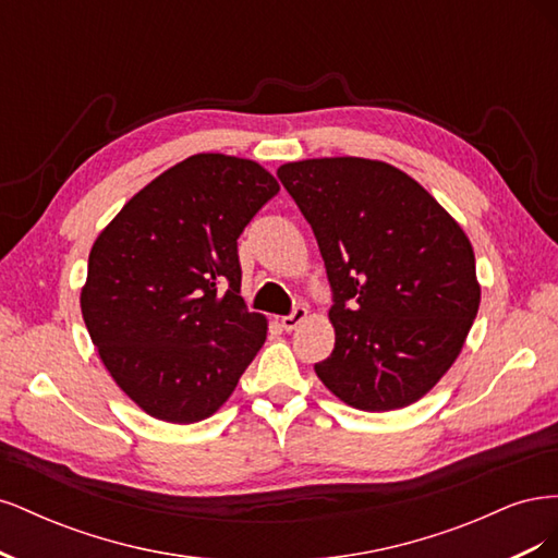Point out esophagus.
<instances>
[{
    "instance_id": "obj_1",
    "label": "esophagus",
    "mask_w": 558,
    "mask_h": 558,
    "mask_svg": "<svg viewBox=\"0 0 558 558\" xmlns=\"http://www.w3.org/2000/svg\"><path fill=\"white\" fill-rule=\"evenodd\" d=\"M307 307H295L289 316H281V328L283 330H295L300 324H302V320H305L307 318Z\"/></svg>"
}]
</instances>
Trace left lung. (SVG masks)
Listing matches in <instances>:
<instances>
[{"label": "left lung", "instance_id": "obj_1", "mask_svg": "<svg viewBox=\"0 0 558 558\" xmlns=\"http://www.w3.org/2000/svg\"><path fill=\"white\" fill-rule=\"evenodd\" d=\"M307 218L332 289L335 349L318 379L365 412L424 398L459 359L480 310L475 253L424 185L365 158L277 170Z\"/></svg>", "mask_w": 558, "mask_h": 558}]
</instances>
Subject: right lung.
<instances>
[{"instance_id":"1","label":"right lung","mask_w":558,"mask_h":558,"mask_svg":"<svg viewBox=\"0 0 558 558\" xmlns=\"http://www.w3.org/2000/svg\"><path fill=\"white\" fill-rule=\"evenodd\" d=\"M277 179L197 154L134 195L90 248L81 312L105 367L140 408L195 424L230 398L267 320L240 295L238 240Z\"/></svg>"}]
</instances>
